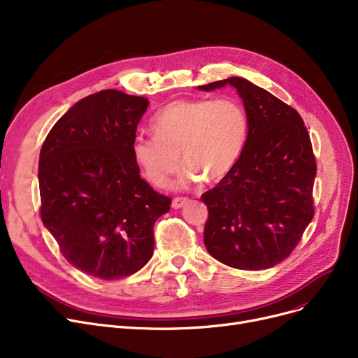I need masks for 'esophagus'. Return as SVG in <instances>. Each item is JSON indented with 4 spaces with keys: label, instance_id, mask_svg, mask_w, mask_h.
<instances>
[{
    "label": "esophagus",
    "instance_id": "34e87169",
    "mask_svg": "<svg viewBox=\"0 0 358 358\" xmlns=\"http://www.w3.org/2000/svg\"><path fill=\"white\" fill-rule=\"evenodd\" d=\"M189 201V197H174L173 199V208L174 209H180L182 208L185 203Z\"/></svg>",
    "mask_w": 358,
    "mask_h": 358
}]
</instances>
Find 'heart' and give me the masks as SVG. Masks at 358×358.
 Segmentation results:
<instances>
[{"instance_id":"heart-1","label":"heart","mask_w":358,"mask_h":358,"mask_svg":"<svg viewBox=\"0 0 358 358\" xmlns=\"http://www.w3.org/2000/svg\"><path fill=\"white\" fill-rule=\"evenodd\" d=\"M155 137L137 136L131 155L143 177L155 187H166L182 162L184 182L225 178L238 162L248 134V117L234 98L180 99L153 115Z\"/></svg>"}]
</instances>
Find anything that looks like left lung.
Here are the masks:
<instances>
[{"mask_svg": "<svg viewBox=\"0 0 358 358\" xmlns=\"http://www.w3.org/2000/svg\"><path fill=\"white\" fill-rule=\"evenodd\" d=\"M234 86L248 117L241 157L201 194L208 206L205 245L231 268L268 269L287 259L313 220L316 158L300 114L268 90L229 77L201 90Z\"/></svg>", "mask_w": 358, "mask_h": 358, "instance_id": "8db88e82", "label": "left lung"}]
</instances>
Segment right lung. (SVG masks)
<instances>
[{"instance_id":"add662e5","label":"right lung","mask_w":358,"mask_h":358,"mask_svg":"<svg viewBox=\"0 0 358 358\" xmlns=\"http://www.w3.org/2000/svg\"><path fill=\"white\" fill-rule=\"evenodd\" d=\"M143 96L106 89L74 103L39 155L41 220L70 265L105 281L141 271L171 197L141 177L131 155Z\"/></svg>"}]
</instances>
